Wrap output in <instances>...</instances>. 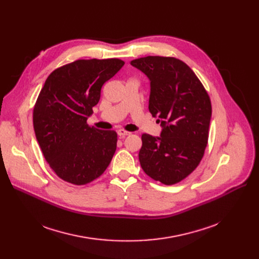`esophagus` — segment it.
<instances>
[{
  "label": "esophagus",
  "instance_id": "obj_1",
  "mask_svg": "<svg viewBox=\"0 0 259 259\" xmlns=\"http://www.w3.org/2000/svg\"><path fill=\"white\" fill-rule=\"evenodd\" d=\"M129 134H130V132L125 131V130H121V129H119V130L117 131V135H118V137H119L120 139H124L125 137H127V135H129Z\"/></svg>",
  "mask_w": 259,
  "mask_h": 259
}]
</instances>
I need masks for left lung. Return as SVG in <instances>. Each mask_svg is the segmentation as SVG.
Returning a JSON list of instances; mask_svg holds the SVG:
<instances>
[{"instance_id": "1", "label": "left lung", "mask_w": 259, "mask_h": 259, "mask_svg": "<svg viewBox=\"0 0 259 259\" xmlns=\"http://www.w3.org/2000/svg\"><path fill=\"white\" fill-rule=\"evenodd\" d=\"M130 64L150 80L149 111L161 126L160 137L142 135L141 166L154 181L180 183L195 170L207 147L209 95L191 68L179 59L146 57Z\"/></svg>"}]
</instances>
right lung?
Here are the masks:
<instances>
[{"label":"right lung","mask_w":259,"mask_h":259,"mask_svg":"<svg viewBox=\"0 0 259 259\" xmlns=\"http://www.w3.org/2000/svg\"><path fill=\"white\" fill-rule=\"evenodd\" d=\"M125 62L77 60L47 77L33 108L36 141L50 168L65 182L86 185L105 172L116 150L117 134L87 124L101 89Z\"/></svg>","instance_id":"right-lung-1"}]
</instances>
